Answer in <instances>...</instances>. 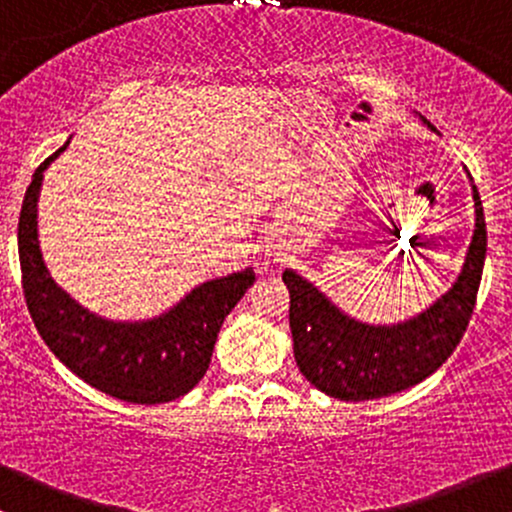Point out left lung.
<instances>
[{
	"label": "left lung",
	"instance_id": "1",
	"mask_svg": "<svg viewBox=\"0 0 512 512\" xmlns=\"http://www.w3.org/2000/svg\"><path fill=\"white\" fill-rule=\"evenodd\" d=\"M419 118L439 133L424 115ZM471 189L476 224L458 278L412 318L389 325L365 323L345 313L298 271H283L291 293L295 362L320 392L342 402L389 397L419 384L449 360L468 328L486 263V219L473 179Z\"/></svg>",
	"mask_w": 512,
	"mask_h": 512
}]
</instances>
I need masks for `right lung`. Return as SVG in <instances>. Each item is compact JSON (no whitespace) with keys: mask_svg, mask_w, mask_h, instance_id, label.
<instances>
[{"mask_svg":"<svg viewBox=\"0 0 512 512\" xmlns=\"http://www.w3.org/2000/svg\"><path fill=\"white\" fill-rule=\"evenodd\" d=\"M68 142L34 172L19 214L21 278L36 330L68 370L110 397L133 404L184 397L209 370L224 318L256 281L254 268L199 283L155 318L110 320L88 310L51 278L39 244L41 182Z\"/></svg>","mask_w":512,"mask_h":512,"instance_id":"obj_1","label":"right lung"}]
</instances>
